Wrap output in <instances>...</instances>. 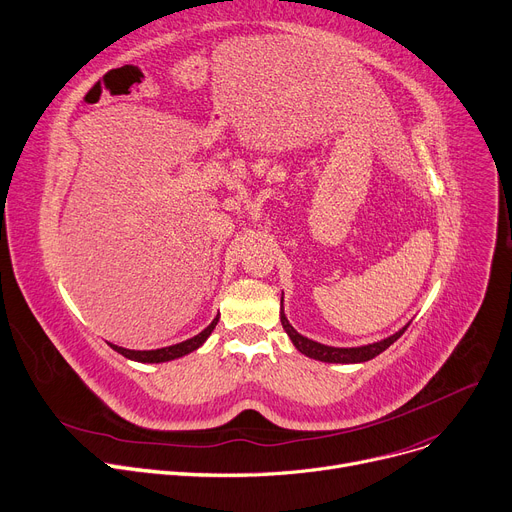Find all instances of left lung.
Segmentation results:
<instances>
[{
  "label": "left lung",
  "instance_id": "left-lung-1",
  "mask_svg": "<svg viewBox=\"0 0 512 512\" xmlns=\"http://www.w3.org/2000/svg\"><path fill=\"white\" fill-rule=\"evenodd\" d=\"M282 302H284V296H282ZM280 319H282V325L288 333V337L292 339L294 348L309 356V358H315V360H321V362H333V364H358V362H366V360H372L374 356H379L381 352H385L393 342H397V339L403 335V331L410 327V323H407L405 327H401L397 333L381 339V342H374V344H368V346H360V348H333V346H325V344H319V342H313V339L300 335L286 319L284 315V304H282V311H280Z\"/></svg>",
  "mask_w": 512,
  "mask_h": 512
}]
</instances>
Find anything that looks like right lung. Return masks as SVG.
Returning <instances> with one entry per match:
<instances>
[{
    "label": "right lung",
    "mask_w": 512,
    "mask_h": 512,
    "mask_svg": "<svg viewBox=\"0 0 512 512\" xmlns=\"http://www.w3.org/2000/svg\"><path fill=\"white\" fill-rule=\"evenodd\" d=\"M218 319H220V315L206 329H203L201 333H197L191 339H185V342L175 344V346H166V348H158V350H127V348H121V346H115V344H109V346L115 352H119L121 356L129 358V360H135V362H150V364L168 362V360L187 356V354L195 352L199 346H203V342H206V339L210 337V333L214 331V327L218 325Z\"/></svg>",
    "instance_id": "right-lung-1"
}]
</instances>
